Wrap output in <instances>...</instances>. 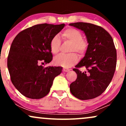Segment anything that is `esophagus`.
<instances>
[{
  "mask_svg": "<svg viewBox=\"0 0 126 126\" xmlns=\"http://www.w3.org/2000/svg\"><path fill=\"white\" fill-rule=\"evenodd\" d=\"M63 72H69V70H70V69H66V68H63Z\"/></svg>",
  "mask_w": 126,
  "mask_h": 126,
  "instance_id": "esophagus-1",
  "label": "esophagus"
}]
</instances>
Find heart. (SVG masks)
I'll use <instances>...</instances> for the list:
<instances>
[{"instance_id":"obj_1","label":"heart","mask_w":126,"mask_h":126,"mask_svg":"<svg viewBox=\"0 0 126 126\" xmlns=\"http://www.w3.org/2000/svg\"><path fill=\"white\" fill-rule=\"evenodd\" d=\"M62 36L66 41L72 43L70 51H76L80 56H83L88 48V43L83 40L82 33L75 28H69L62 32ZM61 41L57 35H54L50 43V51L53 54H56L59 51ZM78 60L77 54L75 53L68 54H59L54 59V62L56 65L69 67L73 65Z\"/></svg>"}]
</instances>
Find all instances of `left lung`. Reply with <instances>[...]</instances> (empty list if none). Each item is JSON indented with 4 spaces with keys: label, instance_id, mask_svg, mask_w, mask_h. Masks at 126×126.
Instances as JSON below:
<instances>
[{
    "label": "left lung",
    "instance_id": "obj_1",
    "mask_svg": "<svg viewBox=\"0 0 126 126\" xmlns=\"http://www.w3.org/2000/svg\"><path fill=\"white\" fill-rule=\"evenodd\" d=\"M85 32L88 46L85 57L73 70L76 80L70 85L72 94L81 100L102 94L113 78L117 64V51L110 34L102 27L86 22L69 24ZM85 67L82 72L79 68Z\"/></svg>",
    "mask_w": 126,
    "mask_h": 126
}]
</instances>
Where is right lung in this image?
<instances>
[{
  "label": "right lung",
  "instance_id": "right-lung-1",
  "mask_svg": "<svg viewBox=\"0 0 126 126\" xmlns=\"http://www.w3.org/2000/svg\"><path fill=\"white\" fill-rule=\"evenodd\" d=\"M42 24L20 32L12 41L8 57L11 81L26 97L40 99L49 93L53 80L62 72L60 66L44 67L53 59L50 49L51 38L64 28Z\"/></svg>",
  "mask_w": 126,
  "mask_h": 126
}]
</instances>
